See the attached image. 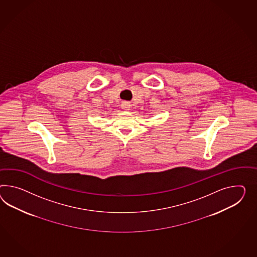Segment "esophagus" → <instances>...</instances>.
<instances>
[{
  "mask_svg": "<svg viewBox=\"0 0 257 257\" xmlns=\"http://www.w3.org/2000/svg\"><path fill=\"white\" fill-rule=\"evenodd\" d=\"M121 106H122V109L125 110V111H130V110H131V107H132V105H131L128 102H126V101L123 102Z\"/></svg>",
  "mask_w": 257,
  "mask_h": 257,
  "instance_id": "34e87169",
  "label": "esophagus"
}]
</instances>
